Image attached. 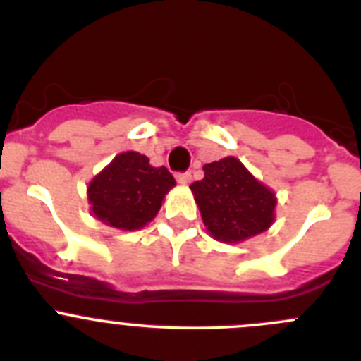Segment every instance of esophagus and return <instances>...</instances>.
<instances>
[{"mask_svg":"<svg viewBox=\"0 0 361 361\" xmlns=\"http://www.w3.org/2000/svg\"><path fill=\"white\" fill-rule=\"evenodd\" d=\"M177 183L178 184H184V186H186V184H190L191 183V173H177Z\"/></svg>","mask_w":361,"mask_h":361,"instance_id":"esophagus-1","label":"esophagus"}]
</instances>
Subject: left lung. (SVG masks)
<instances>
[{
    "instance_id": "8db88e82",
    "label": "left lung",
    "mask_w": 361,
    "mask_h": 361,
    "mask_svg": "<svg viewBox=\"0 0 361 361\" xmlns=\"http://www.w3.org/2000/svg\"><path fill=\"white\" fill-rule=\"evenodd\" d=\"M204 178L190 186L202 222L215 240L238 244L260 235L275 220V191L237 157L202 166Z\"/></svg>"
}]
</instances>
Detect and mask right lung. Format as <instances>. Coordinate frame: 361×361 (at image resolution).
Here are the masks:
<instances>
[{
  "label": "right lung",
  "instance_id": "right-lung-1",
  "mask_svg": "<svg viewBox=\"0 0 361 361\" xmlns=\"http://www.w3.org/2000/svg\"><path fill=\"white\" fill-rule=\"evenodd\" d=\"M175 178L164 166L153 168L139 152H123L88 184L90 213L103 224L135 231L155 219Z\"/></svg>",
  "mask_w": 361,
  "mask_h": 361
}]
</instances>
